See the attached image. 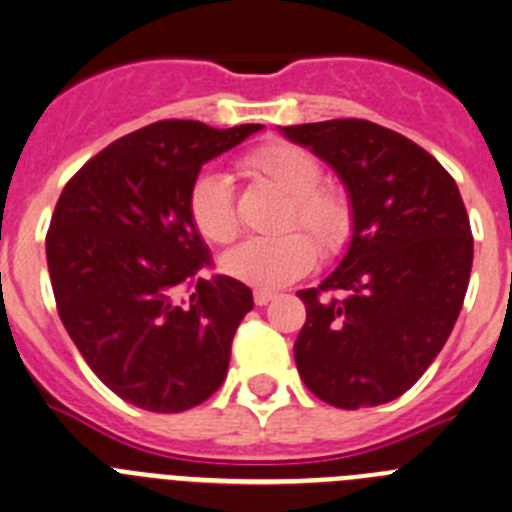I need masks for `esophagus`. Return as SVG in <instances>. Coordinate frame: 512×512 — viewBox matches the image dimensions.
<instances>
[{
  "label": "esophagus",
  "mask_w": 512,
  "mask_h": 512,
  "mask_svg": "<svg viewBox=\"0 0 512 512\" xmlns=\"http://www.w3.org/2000/svg\"><path fill=\"white\" fill-rule=\"evenodd\" d=\"M272 297H275V292H270V290H255V295H252V300H255V305H267V302L272 300Z\"/></svg>",
  "instance_id": "1"
}]
</instances>
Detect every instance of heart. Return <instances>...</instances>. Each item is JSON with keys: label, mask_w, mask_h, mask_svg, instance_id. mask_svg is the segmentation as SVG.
<instances>
[{"label": "heart", "mask_w": 512, "mask_h": 512, "mask_svg": "<svg viewBox=\"0 0 512 512\" xmlns=\"http://www.w3.org/2000/svg\"><path fill=\"white\" fill-rule=\"evenodd\" d=\"M242 170L252 180L270 182L285 192L280 227L312 231L325 255H335L350 242V200L337 187L322 185V165L312 152L290 142H267L242 157ZM187 210L207 242L225 245L240 232L235 192L225 172H200L190 187ZM306 233L285 230L275 237H250L222 255V270L255 287L290 285L317 262V243Z\"/></svg>", "instance_id": "heart-1"}]
</instances>
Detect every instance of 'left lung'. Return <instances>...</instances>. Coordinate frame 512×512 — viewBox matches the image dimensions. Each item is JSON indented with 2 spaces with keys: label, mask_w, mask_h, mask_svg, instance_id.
<instances>
[{
  "label": "left lung",
  "mask_w": 512,
  "mask_h": 512,
  "mask_svg": "<svg viewBox=\"0 0 512 512\" xmlns=\"http://www.w3.org/2000/svg\"><path fill=\"white\" fill-rule=\"evenodd\" d=\"M345 182L352 240L340 265L300 290L302 382L342 410L400 398L443 350L463 307L473 232L458 185L430 152L367 119L282 127Z\"/></svg>",
  "instance_id": "1"
}]
</instances>
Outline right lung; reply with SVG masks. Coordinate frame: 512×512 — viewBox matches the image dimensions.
I'll return each mask as SVG.
<instances>
[{
	"label": "right lung",
	"mask_w": 512,
	"mask_h": 512,
	"mask_svg": "<svg viewBox=\"0 0 512 512\" xmlns=\"http://www.w3.org/2000/svg\"><path fill=\"white\" fill-rule=\"evenodd\" d=\"M260 130L162 119L104 147L59 195L47 230L57 312L94 375L130 405L182 413L225 382L252 290L205 277L212 257L187 197L207 160Z\"/></svg>",
	"instance_id": "1"
}]
</instances>
